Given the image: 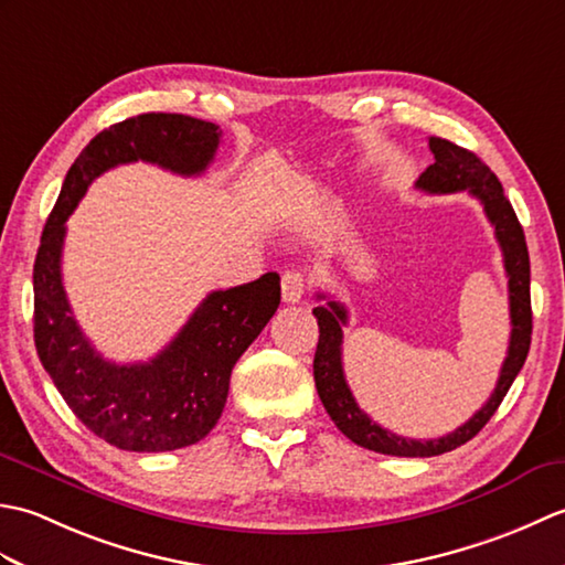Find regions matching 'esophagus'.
<instances>
[{
  "instance_id": "obj_1",
  "label": "esophagus",
  "mask_w": 565,
  "mask_h": 565,
  "mask_svg": "<svg viewBox=\"0 0 565 565\" xmlns=\"http://www.w3.org/2000/svg\"><path fill=\"white\" fill-rule=\"evenodd\" d=\"M306 294V276L301 271H286L281 276V296L286 303H298Z\"/></svg>"
}]
</instances>
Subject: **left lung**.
I'll return each instance as SVG.
<instances>
[{
	"label": "left lung",
	"instance_id": "8db88e82",
	"mask_svg": "<svg viewBox=\"0 0 565 565\" xmlns=\"http://www.w3.org/2000/svg\"><path fill=\"white\" fill-rule=\"evenodd\" d=\"M429 150L435 154L427 170L415 182L417 189L427 194H454V191H468L473 199L481 201L490 225L495 227L498 245L505 262L508 291H510V347L508 356L502 362L500 379L495 391L490 393L486 405L468 423L456 427L454 431L437 439H411L393 435L391 429L374 423L362 407L356 405L350 391V383L344 379L342 366V328L347 326V308L338 301H328V306L313 308L318 318L320 338L313 359L316 388L322 405H326L332 423L338 425L344 437L371 451L388 456H439L461 447L468 439H473L486 427L490 417L495 415L502 398H505L512 381L518 379L524 359L530 354L532 342V298H530V252H526L524 231L514 215L512 203L505 199V191L498 182V177L490 172V167L473 154L471 150L454 146L451 140L429 138ZM326 298V294H318Z\"/></svg>",
	"mask_w": 565,
	"mask_h": 565
}]
</instances>
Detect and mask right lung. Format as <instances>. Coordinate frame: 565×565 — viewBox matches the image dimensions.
Masks as SVG:
<instances>
[{
    "label": "right lung",
    "mask_w": 565,
    "mask_h": 565,
    "mask_svg": "<svg viewBox=\"0 0 565 565\" xmlns=\"http://www.w3.org/2000/svg\"><path fill=\"white\" fill-rule=\"evenodd\" d=\"M218 142V126L184 114H140L114 124L70 167L43 227L33 264L35 350L82 425L124 451H174L209 435L225 407L235 362L279 308V274L211 291L158 356L116 364L94 350L72 316L60 271L65 221L111 167L142 160L196 177Z\"/></svg>",
    "instance_id": "obj_1"
}]
</instances>
